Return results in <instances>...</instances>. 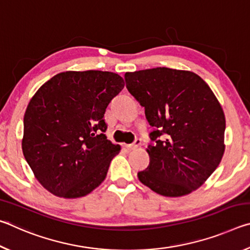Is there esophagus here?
I'll return each instance as SVG.
<instances>
[{"instance_id": "esophagus-1", "label": "esophagus", "mask_w": 250, "mask_h": 250, "mask_svg": "<svg viewBox=\"0 0 250 250\" xmlns=\"http://www.w3.org/2000/svg\"><path fill=\"white\" fill-rule=\"evenodd\" d=\"M141 145V141L140 140H135L133 143H131V145H125V146L128 147L129 150H134V149H137V147H139V146Z\"/></svg>"}]
</instances>
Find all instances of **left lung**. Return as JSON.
I'll return each mask as SVG.
<instances>
[{
    "instance_id": "8db88e82",
    "label": "left lung",
    "mask_w": 250,
    "mask_h": 250,
    "mask_svg": "<svg viewBox=\"0 0 250 250\" xmlns=\"http://www.w3.org/2000/svg\"><path fill=\"white\" fill-rule=\"evenodd\" d=\"M125 79L154 126L150 133L154 143L146 149L150 164L138 173L139 180L163 196L195 191L216 170L225 151V115L214 92L192 71L167 67L125 73Z\"/></svg>"
}]
</instances>
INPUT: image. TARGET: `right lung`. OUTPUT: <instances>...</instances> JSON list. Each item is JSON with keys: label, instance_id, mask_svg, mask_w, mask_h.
<instances>
[{"label": "right lung", "instance_id": "obj_1", "mask_svg": "<svg viewBox=\"0 0 250 250\" xmlns=\"http://www.w3.org/2000/svg\"><path fill=\"white\" fill-rule=\"evenodd\" d=\"M110 71H64L32 97L22 149L37 181L54 195L83 197L103 183L121 146L104 133V112L124 89Z\"/></svg>", "mask_w": 250, "mask_h": 250}]
</instances>
